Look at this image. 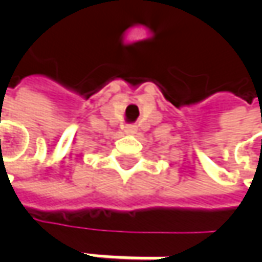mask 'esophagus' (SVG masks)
I'll list each match as a JSON object with an SVG mask.
<instances>
[{
	"label": "esophagus",
	"instance_id": "34e87169",
	"mask_svg": "<svg viewBox=\"0 0 262 262\" xmlns=\"http://www.w3.org/2000/svg\"><path fill=\"white\" fill-rule=\"evenodd\" d=\"M134 131H136V126L134 125H126L125 126V133H128V134H129V133H134Z\"/></svg>",
	"mask_w": 262,
	"mask_h": 262
}]
</instances>
